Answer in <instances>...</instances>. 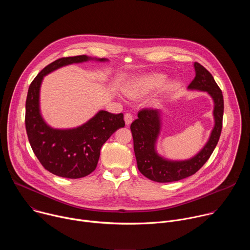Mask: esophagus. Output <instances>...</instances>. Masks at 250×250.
<instances>
[{
  "label": "esophagus",
  "instance_id": "obj_1",
  "mask_svg": "<svg viewBox=\"0 0 250 250\" xmlns=\"http://www.w3.org/2000/svg\"><path fill=\"white\" fill-rule=\"evenodd\" d=\"M125 122L126 125H129L132 123V115L129 113H126L125 115Z\"/></svg>",
  "mask_w": 250,
  "mask_h": 250
}]
</instances>
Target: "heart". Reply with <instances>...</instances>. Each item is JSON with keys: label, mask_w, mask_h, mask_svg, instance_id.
I'll return each instance as SVG.
<instances>
[{"label": "heart", "mask_w": 250, "mask_h": 250, "mask_svg": "<svg viewBox=\"0 0 250 250\" xmlns=\"http://www.w3.org/2000/svg\"><path fill=\"white\" fill-rule=\"evenodd\" d=\"M165 81L161 74H148L132 79L125 87V93L131 99H139L146 96L152 90L160 87Z\"/></svg>", "instance_id": "b5f03b06"}]
</instances>
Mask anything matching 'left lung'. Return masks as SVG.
I'll list each match as a JSON object with an SVG mask.
<instances>
[{"instance_id":"left-lung-1","label":"left lung","mask_w":250,"mask_h":250,"mask_svg":"<svg viewBox=\"0 0 250 250\" xmlns=\"http://www.w3.org/2000/svg\"><path fill=\"white\" fill-rule=\"evenodd\" d=\"M196 76L188 86L189 90L207 92L213 101L215 125L204 147L192 158L186 160H169L156 151V142L161 129V113L159 110L144 109L132 122L130 130L133 137V149L137 168L148 179L168 183L179 181L195 174L209 158L216 148L223 127L224 97L223 93L208 71L195 62Z\"/></svg>"}]
</instances>
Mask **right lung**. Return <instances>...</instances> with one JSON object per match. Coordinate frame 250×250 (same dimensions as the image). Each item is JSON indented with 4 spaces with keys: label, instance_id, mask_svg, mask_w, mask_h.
<instances>
[{
    "label": "right lung",
    "instance_id": "1",
    "mask_svg": "<svg viewBox=\"0 0 250 250\" xmlns=\"http://www.w3.org/2000/svg\"><path fill=\"white\" fill-rule=\"evenodd\" d=\"M89 60L108 61L87 55L59 58L33 79L25 102V128L35 156L50 173L69 179H78L92 173L97 167L103 145L117 129L125 126L122 113L115 115L103 110L74 128H53L44 122L40 106V92L44 76L63 66Z\"/></svg>",
    "mask_w": 250,
    "mask_h": 250
}]
</instances>
